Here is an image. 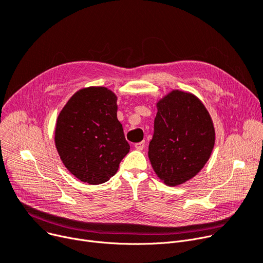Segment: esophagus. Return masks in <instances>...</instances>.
<instances>
[{
	"instance_id": "1",
	"label": "esophagus",
	"mask_w": 263,
	"mask_h": 263,
	"mask_svg": "<svg viewBox=\"0 0 263 263\" xmlns=\"http://www.w3.org/2000/svg\"><path fill=\"white\" fill-rule=\"evenodd\" d=\"M134 148H135L136 150H143V149L145 148V141H142V142H140V143L134 144Z\"/></svg>"
}]
</instances>
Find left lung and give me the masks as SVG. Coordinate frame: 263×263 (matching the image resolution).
Listing matches in <instances>:
<instances>
[{"label": "left lung", "mask_w": 263, "mask_h": 263, "mask_svg": "<svg viewBox=\"0 0 263 263\" xmlns=\"http://www.w3.org/2000/svg\"><path fill=\"white\" fill-rule=\"evenodd\" d=\"M148 157L167 185L182 184L209 160L215 142L210 114L196 96L173 90L158 103Z\"/></svg>", "instance_id": "left-lung-1"}]
</instances>
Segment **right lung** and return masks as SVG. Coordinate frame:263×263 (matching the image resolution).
<instances>
[{"label": "right lung", "instance_id": "obj_1", "mask_svg": "<svg viewBox=\"0 0 263 263\" xmlns=\"http://www.w3.org/2000/svg\"><path fill=\"white\" fill-rule=\"evenodd\" d=\"M55 146L79 180L95 185L109 180L130 150L117 119L116 95L101 86L77 91L58 117Z\"/></svg>", "mask_w": 263, "mask_h": 263}]
</instances>
